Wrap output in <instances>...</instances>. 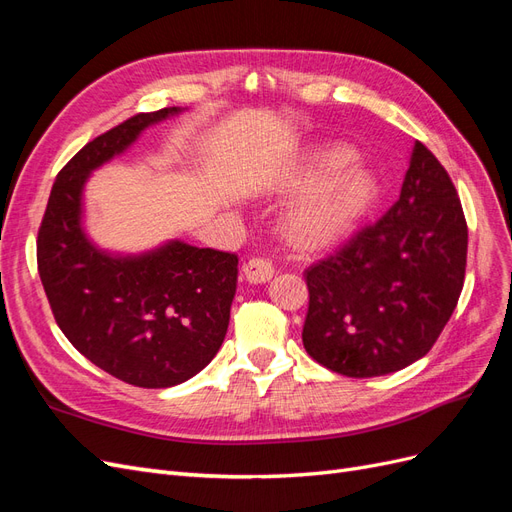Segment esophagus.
Listing matches in <instances>:
<instances>
[{"label": "esophagus", "mask_w": 512, "mask_h": 512, "mask_svg": "<svg viewBox=\"0 0 512 512\" xmlns=\"http://www.w3.org/2000/svg\"><path fill=\"white\" fill-rule=\"evenodd\" d=\"M273 265L267 258H250L243 265V275L250 284H265L273 277Z\"/></svg>", "instance_id": "1"}]
</instances>
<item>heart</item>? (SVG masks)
<instances>
[{
	"mask_svg": "<svg viewBox=\"0 0 512 512\" xmlns=\"http://www.w3.org/2000/svg\"><path fill=\"white\" fill-rule=\"evenodd\" d=\"M354 151L346 145L320 147L307 156L288 185L309 188L294 203L284 230L297 245L318 247L342 239L374 205L378 194L376 175L365 164L352 162Z\"/></svg>",
	"mask_w": 512,
	"mask_h": 512,
	"instance_id": "1",
	"label": "heart"
}]
</instances>
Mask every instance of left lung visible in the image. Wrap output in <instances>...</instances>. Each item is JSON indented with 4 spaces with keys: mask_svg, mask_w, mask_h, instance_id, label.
<instances>
[{
    "mask_svg": "<svg viewBox=\"0 0 512 512\" xmlns=\"http://www.w3.org/2000/svg\"><path fill=\"white\" fill-rule=\"evenodd\" d=\"M466 254L455 185L416 141L397 203L305 271L307 354L348 378L393 374L423 359L455 312Z\"/></svg>",
    "mask_w": 512,
    "mask_h": 512,
    "instance_id": "left-lung-1",
    "label": "left lung"
}]
</instances>
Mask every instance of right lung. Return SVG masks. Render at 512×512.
<instances>
[{"label":"right lung","instance_id":"obj_1","mask_svg":"<svg viewBox=\"0 0 512 512\" xmlns=\"http://www.w3.org/2000/svg\"><path fill=\"white\" fill-rule=\"evenodd\" d=\"M183 113L134 115L59 170L38 232V271L70 344L123 382L168 389L218 354L237 290L235 254L173 239L141 254L102 250L85 230V183L147 128Z\"/></svg>","mask_w":512,"mask_h":512}]
</instances>
